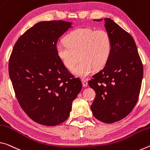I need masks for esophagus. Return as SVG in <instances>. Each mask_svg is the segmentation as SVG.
Returning a JSON list of instances; mask_svg holds the SVG:
<instances>
[{
  "instance_id": "1",
  "label": "esophagus",
  "mask_w": 150,
  "mask_h": 150,
  "mask_svg": "<svg viewBox=\"0 0 150 150\" xmlns=\"http://www.w3.org/2000/svg\"><path fill=\"white\" fill-rule=\"evenodd\" d=\"M81 81H82V83L83 86H84V87H86L87 86H88V82H87V81H86V80H82Z\"/></svg>"
}]
</instances>
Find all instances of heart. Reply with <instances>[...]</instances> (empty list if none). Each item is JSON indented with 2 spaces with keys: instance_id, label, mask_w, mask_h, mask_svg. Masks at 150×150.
Returning a JSON list of instances; mask_svg holds the SVG:
<instances>
[{
  "instance_id": "obj_1",
  "label": "heart",
  "mask_w": 150,
  "mask_h": 150,
  "mask_svg": "<svg viewBox=\"0 0 150 150\" xmlns=\"http://www.w3.org/2000/svg\"><path fill=\"white\" fill-rule=\"evenodd\" d=\"M65 41L56 45V54L63 66L71 70L75 64L76 54L80 52L81 62L72 70L74 74L80 78H86L95 68L104 66L111 54V36L102 29L77 28L66 36Z\"/></svg>"
}]
</instances>
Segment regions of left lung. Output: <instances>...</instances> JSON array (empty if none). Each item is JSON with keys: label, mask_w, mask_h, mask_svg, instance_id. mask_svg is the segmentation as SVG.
Instances as JSON below:
<instances>
[{"label": "left lung", "mask_w": 150, "mask_h": 150, "mask_svg": "<svg viewBox=\"0 0 150 150\" xmlns=\"http://www.w3.org/2000/svg\"><path fill=\"white\" fill-rule=\"evenodd\" d=\"M104 20L112 38L111 54L104 68L93 76L88 85L96 92L91 105L93 115L104 123L111 124L124 118L136 105L143 66L132 36L112 19Z\"/></svg>", "instance_id": "1"}]
</instances>
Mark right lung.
Instances as JSON below:
<instances>
[{
  "mask_svg": "<svg viewBox=\"0 0 150 150\" xmlns=\"http://www.w3.org/2000/svg\"><path fill=\"white\" fill-rule=\"evenodd\" d=\"M62 21L40 22L16 41L8 72L16 97L24 112L36 123L56 126L68 118L82 85L58 58V38L72 28Z\"/></svg>",
  "mask_w": 150,
  "mask_h": 150,
  "instance_id": "right-lung-1",
  "label": "right lung"
}]
</instances>
